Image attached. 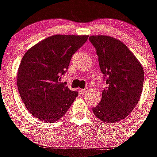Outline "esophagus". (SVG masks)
Returning <instances> with one entry per match:
<instances>
[{"instance_id": "esophagus-1", "label": "esophagus", "mask_w": 157, "mask_h": 157, "mask_svg": "<svg viewBox=\"0 0 157 157\" xmlns=\"http://www.w3.org/2000/svg\"><path fill=\"white\" fill-rule=\"evenodd\" d=\"M87 88H84V89H80V93H81V94H84V93L86 91H87Z\"/></svg>"}]
</instances>
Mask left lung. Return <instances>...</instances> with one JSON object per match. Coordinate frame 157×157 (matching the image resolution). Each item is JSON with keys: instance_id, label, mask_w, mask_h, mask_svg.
Wrapping results in <instances>:
<instances>
[{"instance_id": "8db88e82", "label": "left lung", "mask_w": 157, "mask_h": 157, "mask_svg": "<svg viewBox=\"0 0 157 157\" xmlns=\"http://www.w3.org/2000/svg\"><path fill=\"white\" fill-rule=\"evenodd\" d=\"M106 87L100 103L92 110L97 118L114 124L128 117L142 91L144 70L126 45L108 36H91Z\"/></svg>"}]
</instances>
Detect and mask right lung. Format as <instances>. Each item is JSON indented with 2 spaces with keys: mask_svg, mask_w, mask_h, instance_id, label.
<instances>
[{
  "mask_svg": "<svg viewBox=\"0 0 157 157\" xmlns=\"http://www.w3.org/2000/svg\"><path fill=\"white\" fill-rule=\"evenodd\" d=\"M88 36L55 35L39 42L22 57L17 85L22 101L34 117L56 122L66 114L78 92L71 91L62 76L68 71L72 56Z\"/></svg>",
  "mask_w": 157,
  "mask_h": 157,
  "instance_id": "right-lung-1",
  "label": "right lung"
}]
</instances>
